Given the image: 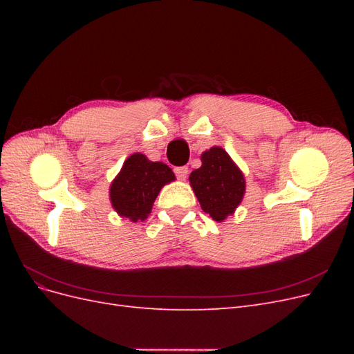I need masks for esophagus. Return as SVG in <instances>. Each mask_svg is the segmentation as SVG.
<instances>
[{"label":"esophagus","instance_id":"esophagus-1","mask_svg":"<svg viewBox=\"0 0 354 354\" xmlns=\"http://www.w3.org/2000/svg\"><path fill=\"white\" fill-rule=\"evenodd\" d=\"M174 173L180 180H186V177L189 174V169H187V167H177V168H174Z\"/></svg>","mask_w":354,"mask_h":354}]
</instances>
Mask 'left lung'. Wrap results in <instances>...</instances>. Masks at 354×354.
<instances>
[{"instance_id": "left-lung-1", "label": "left lung", "mask_w": 354, "mask_h": 354, "mask_svg": "<svg viewBox=\"0 0 354 354\" xmlns=\"http://www.w3.org/2000/svg\"><path fill=\"white\" fill-rule=\"evenodd\" d=\"M202 165L189 176L190 186L203 212L221 223L241 205L246 181L242 169L220 146H212L201 155Z\"/></svg>"}]
</instances>
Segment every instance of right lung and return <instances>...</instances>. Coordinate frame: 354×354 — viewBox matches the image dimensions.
Wrapping results in <instances>:
<instances>
[{"instance_id": "add662e5", "label": "right lung", "mask_w": 354, "mask_h": 354, "mask_svg": "<svg viewBox=\"0 0 354 354\" xmlns=\"http://www.w3.org/2000/svg\"><path fill=\"white\" fill-rule=\"evenodd\" d=\"M174 180L173 169L167 164L153 162L143 153H133L124 160L111 183L112 208L120 217L133 223L143 221L151 214L160 189Z\"/></svg>"}]
</instances>
